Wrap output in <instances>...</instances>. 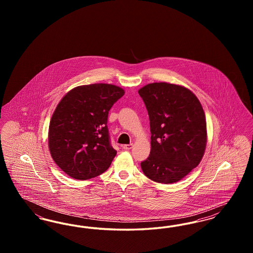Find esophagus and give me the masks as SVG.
Segmentation results:
<instances>
[{"label":"esophagus","instance_id":"1","mask_svg":"<svg viewBox=\"0 0 253 253\" xmlns=\"http://www.w3.org/2000/svg\"><path fill=\"white\" fill-rule=\"evenodd\" d=\"M122 148L124 149V150H130V149H132V144H125L122 146Z\"/></svg>","mask_w":253,"mask_h":253}]
</instances>
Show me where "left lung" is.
<instances>
[{
    "label": "left lung",
    "instance_id": "left-lung-1",
    "mask_svg": "<svg viewBox=\"0 0 253 253\" xmlns=\"http://www.w3.org/2000/svg\"><path fill=\"white\" fill-rule=\"evenodd\" d=\"M148 111L151 153L141 162L145 175L163 184L175 183L198 166L207 146L204 110L188 88L154 83L138 90Z\"/></svg>",
    "mask_w": 253,
    "mask_h": 253
}]
</instances>
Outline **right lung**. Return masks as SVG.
<instances>
[{"mask_svg":"<svg viewBox=\"0 0 253 253\" xmlns=\"http://www.w3.org/2000/svg\"><path fill=\"white\" fill-rule=\"evenodd\" d=\"M124 93L108 84L81 85L57 105L49 124V151L70 177L90 179L110 167L117 151L109 140L108 113Z\"/></svg>","mask_w":253,"mask_h":253,"instance_id":"add662e5","label":"right lung"}]
</instances>
